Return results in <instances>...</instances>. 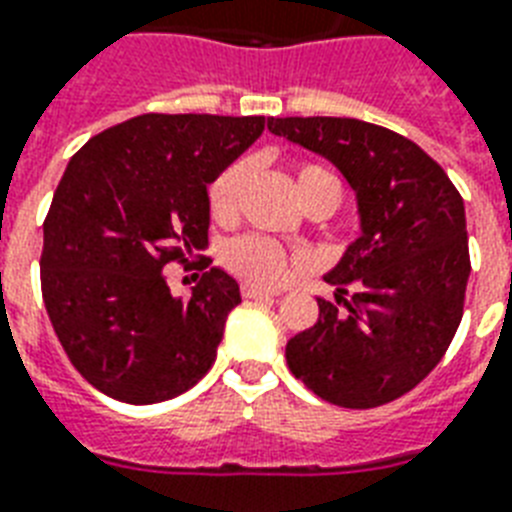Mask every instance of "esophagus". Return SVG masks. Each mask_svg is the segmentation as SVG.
Listing matches in <instances>:
<instances>
[{
  "mask_svg": "<svg viewBox=\"0 0 512 512\" xmlns=\"http://www.w3.org/2000/svg\"><path fill=\"white\" fill-rule=\"evenodd\" d=\"M240 293H243V298L280 296V290H269V288H261V285H251V282H243V285H240Z\"/></svg>",
  "mask_w": 512,
  "mask_h": 512,
  "instance_id": "1",
  "label": "esophagus"
}]
</instances>
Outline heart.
I'll return each instance as SVG.
<instances>
[{
	"label": "heart",
	"mask_w": 512,
	"mask_h": 512,
	"mask_svg": "<svg viewBox=\"0 0 512 512\" xmlns=\"http://www.w3.org/2000/svg\"><path fill=\"white\" fill-rule=\"evenodd\" d=\"M245 171H248L245 161H232L222 171H216L206 185V208L214 222L227 224L235 219ZM296 192L301 203L312 198H325L335 208L341 200L338 179H335L333 171H327L320 163H298ZM219 261L230 269L232 275L243 277L248 282H259V285H275L282 277H288L293 264H296L293 253L285 251L277 240H269L264 235L232 237L219 248Z\"/></svg>",
	"instance_id": "obj_1"
}]
</instances>
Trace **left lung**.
Here are the masks:
<instances>
[{"mask_svg": "<svg viewBox=\"0 0 512 512\" xmlns=\"http://www.w3.org/2000/svg\"><path fill=\"white\" fill-rule=\"evenodd\" d=\"M269 132L333 161L357 192L362 235L325 275L335 304L285 346L290 372L338 407L404 396L455 338L470 275L465 206L439 163L357 118H269Z\"/></svg>", "mask_w": 512, "mask_h": 512, "instance_id": "left-lung-1", "label": "left lung"}]
</instances>
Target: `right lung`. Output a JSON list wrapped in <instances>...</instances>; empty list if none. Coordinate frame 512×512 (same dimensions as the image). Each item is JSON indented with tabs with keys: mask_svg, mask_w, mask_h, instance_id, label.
<instances>
[{
	"mask_svg": "<svg viewBox=\"0 0 512 512\" xmlns=\"http://www.w3.org/2000/svg\"><path fill=\"white\" fill-rule=\"evenodd\" d=\"M261 132L264 116L145 113L71 158L44 219L42 296L97 391L166 402L211 370L240 288L211 267L174 298L163 269L208 243L206 185Z\"/></svg>",
	"mask_w": 512,
	"mask_h": 512,
	"instance_id": "add662e5",
	"label": "right lung"
}]
</instances>
